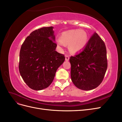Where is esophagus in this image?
I'll return each mask as SVG.
<instances>
[{
    "label": "esophagus",
    "instance_id": "esophagus-1",
    "mask_svg": "<svg viewBox=\"0 0 122 122\" xmlns=\"http://www.w3.org/2000/svg\"><path fill=\"white\" fill-rule=\"evenodd\" d=\"M69 56H67V55H66L65 56V61H69Z\"/></svg>",
    "mask_w": 122,
    "mask_h": 122
}]
</instances>
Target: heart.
<instances>
[{"instance_id": "1", "label": "heart", "mask_w": 122, "mask_h": 122, "mask_svg": "<svg viewBox=\"0 0 122 122\" xmlns=\"http://www.w3.org/2000/svg\"><path fill=\"white\" fill-rule=\"evenodd\" d=\"M88 42V35L85 31L70 30L62 32L60 39L56 43L60 48L68 46L69 52L73 54L78 53L83 50Z\"/></svg>"}]
</instances>
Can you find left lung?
<instances>
[{"label":"left lung","instance_id":"1","mask_svg":"<svg viewBox=\"0 0 122 122\" xmlns=\"http://www.w3.org/2000/svg\"><path fill=\"white\" fill-rule=\"evenodd\" d=\"M69 61L73 84L85 91L95 89L102 81L107 67L104 42L95 33L82 52L71 56Z\"/></svg>","mask_w":122,"mask_h":122}]
</instances>
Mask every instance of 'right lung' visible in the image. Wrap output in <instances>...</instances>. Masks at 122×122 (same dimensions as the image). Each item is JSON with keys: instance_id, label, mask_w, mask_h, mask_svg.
<instances>
[{"instance_id": "add662e5", "label": "right lung", "mask_w": 122, "mask_h": 122, "mask_svg": "<svg viewBox=\"0 0 122 122\" xmlns=\"http://www.w3.org/2000/svg\"><path fill=\"white\" fill-rule=\"evenodd\" d=\"M53 28L42 27L33 31L23 43L20 52V73L27 85L36 91L49 87L65 61L64 55L56 51Z\"/></svg>"}]
</instances>
